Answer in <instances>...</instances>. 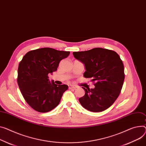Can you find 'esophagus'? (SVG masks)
<instances>
[{
    "mask_svg": "<svg viewBox=\"0 0 146 146\" xmlns=\"http://www.w3.org/2000/svg\"><path fill=\"white\" fill-rule=\"evenodd\" d=\"M78 87L76 86H75V85H69V89H76Z\"/></svg>",
    "mask_w": 146,
    "mask_h": 146,
    "instance_id": "34e87169",
    "label": "esophagus"
}]
</instances>
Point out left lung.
<instances>
[{
  "label": "left lung",
  "instance_id": "obj_1",
  "mask_svg": "<svg viewBox=\"0 0 146 146\" xmlns=\"http://www.w3.org/2000/svg\"><path fill=\"white\" fill-rule=\"evenodd\" d=\"M74 57L85 65V78H92L94 89H85V95L79 99L81 105L93 112L109 108L118 98L125 80L124 65L114 51L102 48L74 52Z\"/></svg>",
  "mask_w": 146,
  "mask_h": 146
}]
</instances>
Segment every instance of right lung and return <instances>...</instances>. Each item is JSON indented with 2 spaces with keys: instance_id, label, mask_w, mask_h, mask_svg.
Returning <instances> with one entry per match:
<instances>
[{
  "instance_id": "add662e5",
  "label": "right lung",
  "mask_w": 146,
  "mask_h": 146,
  "mask_svg": "<svg viewBox=\"0 0 146 146\" xmlns=\"http://www.w3.org/2000/svg\"><path fill=\"white\" fill-rule=\"evenodd\" d=\"M70 51L42 48L29 51L20 62L17 84L26 102L35 110L46 113L59 104L68 86L51 82L48 74L57 71L61 60Z\"/></svg>"
}]
</instances>
